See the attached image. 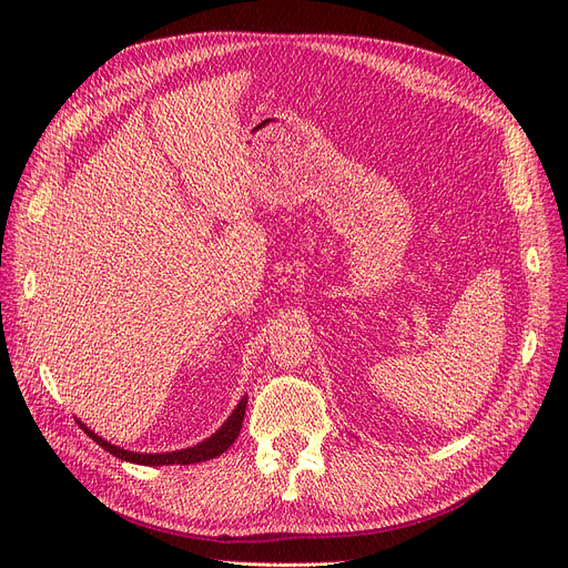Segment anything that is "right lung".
<instances>
[{
    "label": "right lung",
    "instance_id": "obj_1",
    "mask_svg": "<svg viewBox=\"0 0 568 568\" xmlns=\"http://www.w3.org/2000/svg\"><path fill=\"white\" fill-rule=\"evenodd\" d=\"M246 403L248 398L244 396L242 400H239V405L234 407V412L227 416V422L212 435L206 437L204 442L195 444V446H189V449H182V452H170V454H135V452H126V449H119V446L110 444L108 439L99 437L97 433L89 430L82 422L80 428L92 437L97 444H101L105 452H110L112 456L122 458L126 463H135V465H193V463H202V460H212L221 454H225L230 446L234 444V439L239 437V430H242V422H244V414H246Z\"/></svg>",
    "mask_w": 568,
    "mask_h": 568
}]
</instances>
